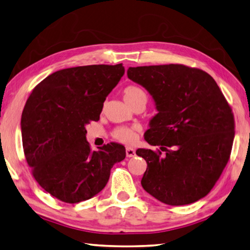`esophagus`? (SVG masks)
<instances>
[{
    "instance_id": "34e87169",
    "label": "esophagus",
    "mask_w": 250,
    "mask_h": 250,
    "mask_svg": "<svg viewBox=\"0 0 250 250\" xmlns=\"http://www.w3.org/2000/svg\"><path fill=\"white\" fill-rule=\"evenodd\" d=\"M125 154H126V157H134L135 150H134V148H132V147H126Z\"/></svg>"
}]
</instances>
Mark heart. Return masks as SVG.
<instances>
[{"mask_svg":"<svg viewBox=\"0 0 250 250\" xmlns=\"http://www.w3.org/2000/svg\"><path fill=\"white\" fill-rule=\"evenodd\" d=\"M124 99L130 107L136 104H144L147 103V94L138 85H128L124 90ZM112 138L121 143L131 144L138 138V129L133 126H118L112 131Z\"/></svg>","mask_w":250,"mask_h":250,"instance_id":"1","label":"heart"}]
</instances>
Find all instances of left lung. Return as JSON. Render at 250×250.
<instances>
[{
	"label": "left lung",
	"instance_id": "1",
	"mask_svg": "<svg viewBox=\"0 0 250 250\" xmlns=\"http://www.w3.org/2000/svg\"><path fill=\"white\" fill-rule=\"evenodd\" d=\"M126 73L149 92L158 110L144 139L160 150H136L147 163L142 187L171 206L197 202L229 159L235 134L231 106L213 78L198 68L169 63L130 67Z\"/></svg>",
	"mask_w": 250,
	"mask_h": 250
}]
</instances>
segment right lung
Here are the masks:
<instances>
[{
  "mask_svg": "<svg viewBox=\"0 0 250 250\" xmlns=\"http://www.w3.org/2000/svg\"><path fill=\"white\" fill-rule=\"evenodd\" d=\"M125 75L122 63L67 68L32 90L21 114L24 157L39 185L63 203L90 199L125 158L119 143L92 150L85 125L99 121L106 96Z\"/></svg>",
  "mask_w": 250,
  "mask_h": 250,
  "instance_id": "1",
  "label": "right lung"
}]
</instances>
